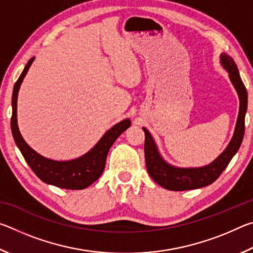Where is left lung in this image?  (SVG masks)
Here are the masks:
<instances>
[{"label":"left lung","mask_w":253,"mask_h":253,"mask_svg":"<svg viewBox=\"0 0 253 253\" xmlns=\"http://www.w3.org/2000/svg\"><path fill=\"white\" fill-rule=\"evenodd\" d=\"M221 63L224 67V69L229 72L231 83L238 92L240 109L232 139H231L228 147L224 149V152L215 161H213L211 164L198 169H181L169 165L163 160V157L158 153L152 135L149 134L146 128L143 127L145 132V162H146L147 172L154 181L166 190H194V188H200L212 184L229 165L230 161L232 160V157L238 152L240 145L242 143L243 135H245V118L248 107L247 88L242 83L234 60L230 55L222 53Z\"/></svg>","instance_id":"8db88e82"}]
</instances>
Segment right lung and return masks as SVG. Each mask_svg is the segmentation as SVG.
<instances>
[{"label":"right lung","instance_id":"add662e5","mask_svg":"<svg viewBox=\"0 0 253 253\" xmlns=\"http://www.w3.org/2000/svg\"><path fill=\"white\" fill-rule=\"evenodd\" d=\"M34 58L29 60L20 78L16 81L12 95V117L11 129L14 142L22 153L25 162L28 163L34 174L41 181L46 184H51L57 187L67 188V190H83L97 181L105 169L106 158L108 155L110 147L113 146L119 136L130 126L129 119H124L106 132L101 139L96 144V146L90 149L84 156L76 160L59 162L49 160L41 156L34 149L25 143L22 135L20 134L16 119V101H18V92L23 78L27 75L30 66L32 65Z\"/></svg>","mask_w":253,"mask_h":253}]
</instances>
